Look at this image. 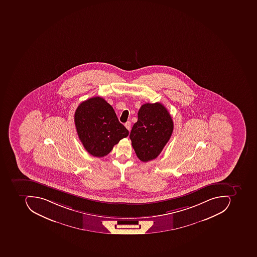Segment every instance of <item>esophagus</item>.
<instances>
[{
    "label": "esophagus",
    "instance_id": "1",
    "mask_svg": "<svg viewBox=\"0 0 257 257\" xmlns=\"http://www.w3.org/2000/svg\"><path fill=\"white\" fill-rule=\"evenodd\" d=\"M124 126H126V129H127L128 131H130V130H131V122H130V121H127V122H126V123H125Z\"/></svg>",
    "mask_w": 257,
    "mask_h": 257
}]
</instances>
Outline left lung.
<instances>
[{
	"label": "left lung",
	"mask_w": 257,
	"mask_h": 257,
	"mask_svg": "<svg viewBox=\"0 0 257 257\" xmlns=\"http://www.w3.org/2000/svg\"><path fill=\"white\" fill-rule=\"evenodd\" d=\"M173 129V120L164 105L160 102L142 105L130 135L138 158L144 162L158 158Z\"/></svg>",
	"instance_id": "8db88e82"
}]
</instances>
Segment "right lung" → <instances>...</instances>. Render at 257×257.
I'll use <instances>...</instances> for the list:
<instances>
[{
	"label": "right lung",
	"instance_id": "right-lung-1",
	"mask_svg": "<svg viewBox=\"0 0 257 257\" xmlns=\"http://www.w3.org/2000/svg\"><path fill=\"white\" fill-rule=\"evenodd\" d=\"M74 119L79 140L93 157L106 156L114 145L129 135L118 120L113 108L99 96L81 102Z\"/></svg>",
	"mask_w": 257,
	"mask_h": 257
}]
</instances>
